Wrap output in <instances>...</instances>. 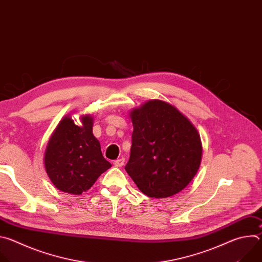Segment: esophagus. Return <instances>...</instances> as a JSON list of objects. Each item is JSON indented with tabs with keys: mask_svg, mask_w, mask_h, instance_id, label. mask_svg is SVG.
Listing matches in <instances>:
<instances>
[{
	"mask_svg": "<svg viewBox=\"0 0 262 262\" xmlns=\"http://www.w3.org/2000/svg\"><path fill=\"white\" fill-rule=\"evenodd\" d=\"M114 165L116 167H122L124 165V159H118V160L114 161Z\"/></svg>",
	"mask_w": 262,
	"mask_h": 262,
	"instance_id": "esophagus-1",
	"label": "esophagus"
}]
</instances>
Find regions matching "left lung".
<instances>
[{
	"label": "left lung",
	"mask_w": 262,
	"mask_h": 262,
	"mask_svg": "<svg viewBox=\"0 0 262 262\" xmlns=\"http://www.w3.org/2000/svg\"><path fill=\"white\" fill-rule=\"evenodd\" d=\"M134 130L127 174L152 198L171 197L196 175L202 158L197 128L172 104L159 99L129 112Z\"/></svg>",
	"instance_id": "left-lung-1"
}]
</instances>
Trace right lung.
I'll list each match as a JSON object with an SVG mask.
<instances>
[{"instance_id": "add662e5", "label": "right lung", "mask_w": 262, "mask_h": 262, "mask_svg": "<svg viewBox=\"0 0 262 262\" xmlns=\"http://www.w3.org/2000/svg\"><path fill=\"white\" fill-rule=\"evenodd\" d=\"M82 125L65 116L51 136L46 152V171L57 189L81 195L89 190L111 164L102 157L100 143L92 133L93 117H81Z\"/></svg>"}]
</instances>
